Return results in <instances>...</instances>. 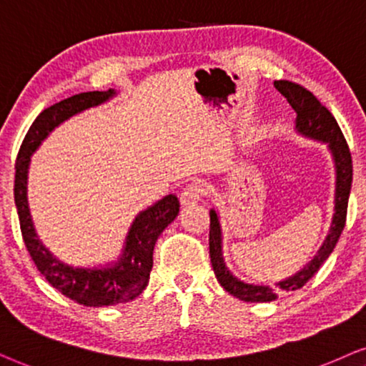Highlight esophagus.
I'll return each mask as SVG.
<instances>
[{"label":"esophagus","mask_w":366,"mask_h":366,"mask_svg":"<svg viewBox=\"0 0 366 366\" xmlns=\"http://www.w3.org/2000/svg\"><path fill=\"white\" fill-rule=\"evenodd\" d=\"M206 194H207L206 186H204L201 180H196V182L187 184V186L184 187V191L180 192V202H182L184 206H187V204L201 201Z\"/></svg>","instance_id":"34e87169"}]
</instances>
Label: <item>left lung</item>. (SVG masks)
<instances>
[{
  "instance_id": "left-lung-1",
  "label": "left lung",
  "mask_w": 366,
  "mask_h": 366,
  "mask_svg": "<svg viewBox=\"0 0 366 366\" xmlns=\"http://www.w3.org/2000/svg\"><path fill=\"white\" fill-rule=\"evenodd\" d=\"M277 92L288 100V104L296 112V129L298 132L308 135L311 139L323 140L330 145L331 154H333L336 165V196H335V216L331 222V229L328 237L321 246L315 259L305 266L303 271L296 272L293 277H288L286 281L277 282L276 288L272 286H254L247 285L234 277L224 264L222 251H221V226L216 211H211V227H209V256H211L212 269L216 274L219 285L227 291L229 295L236 296L242 301L249 303H266L280 296L281 291H295L303 288L311 277H313L321 264L328 259V256L333 252L336 242L342 236L345 224H347V211H348V197L350 189H352L353 179V164L352 154L347 140L343 137L342 129L338 122L331 115V112L311 94L303 85L295 84L290 80H277L274 81Z\"/></svg>"
}]
</instances>
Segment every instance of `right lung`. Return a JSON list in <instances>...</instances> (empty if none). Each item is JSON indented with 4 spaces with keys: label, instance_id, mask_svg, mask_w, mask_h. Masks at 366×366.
<instances>
[{
    "label": "right lung",
    "instance_id": "1",
    "mask_svg": "<svg viewBox=\"0 0 366 366\" xmlns=\"http://www.w3.org/2000/svg\"><path fill=\"white\" fill-rule=\"evenodd\" d=\"M114 90L84 92L48 107L36 117L24 135L14 162V204L19 217L21 236L38 271L53 288L78 305L110 306L130 301L142 293L152 271L154 246L165 227L177 217L179 199L174 194L165 196L147 211L140 212L127 236L125 249L120 261L104 269H81L63 264L36 237L26 201V174L30 155L41 140L68 117L109 100Z\"/></svg>",
    "mask_w": 366,
    "mask_h": 366
}]
</instances>
